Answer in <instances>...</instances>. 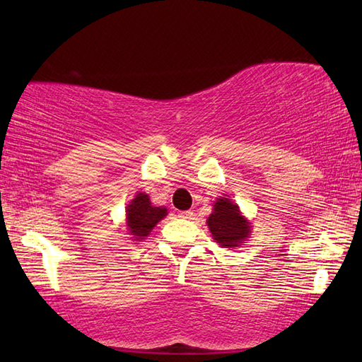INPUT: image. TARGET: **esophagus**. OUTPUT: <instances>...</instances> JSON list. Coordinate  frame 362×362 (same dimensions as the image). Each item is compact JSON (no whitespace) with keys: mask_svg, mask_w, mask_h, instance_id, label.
I'll list each match as a JSON object with an SVG mask.
<instances>
[{"mask_svg":"<svg viewBox=\"0 0 362 362\" xmlns=\"http://www.w3.org/2000/svg\"><path fill=\"white\" fill-rule=\"evenodd\" d=\"M178 217H181V218H192V217H193V211H190V210H187V211H180V213H178Z\"/></svg>","mask_w":362,"mask_h":362,"instance_id":"esophagus-1","label":"esophagus"}]
</instances>
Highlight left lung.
Wrapping results in <instances>:
<instances>
[{
  "label": "left lung",
  "instance_id": "obj_1",
  "mask_svg": "<svg viewBox=\"0 0 362 362\" xmlns=\"http://www.w3.org/2000/svg\"><path fill=\"white\" fill-rule=\"evenodd\" d=\"M211 237L222 247H237L250 235V223L242 216L237 204L228 198H218L213 213L206 218Z\"/></svg>",
  "mask_w": 362,
  "mask_h": 362
}]
</instances>
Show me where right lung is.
Wrapping results in <instances>:
<instances>
[{
	"label": "right lung",
	"instance_id": "right-lung-1",
	"mask_svg": "<svg viewBox=\"0 0 362 362\" xmlns=\"http://www.w3.org/2000/svg\"><path fill=\"white\" fill-rule=\"evenodd\" d=\"M166 216V206H154L146 193H137L136 198L127 206L128 233L129 235H133V240L141 242Z\"/></svg>",
	"mask_w": 362,
	"mask_h": 362
}]
</instances>
